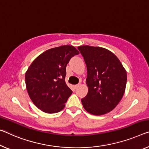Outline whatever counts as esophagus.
Segmentation results:
<instances>
[{"label":"esophagus","mask_w":149,"mask_h":149,"mask_svg":"<svg viewBox=\"0 0 149 149\" xmlns=\"http://www.w3.org/2000/svg\"><path fill=\"white\" fill-rule=\"evenodd\" d=\"M79 86H80V84H77V85H75V86H74V88H75V89H77V87H78Z\"/></svg>","instance_id":"1"}]
</instances>
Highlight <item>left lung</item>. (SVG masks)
I'll use <instances>...</instances> for the list:
<instances>
[{"mask_svg":"<svg viewBox=\"0 0 149 149\" xmlns=\"http://www.w3.org/2000/svg\"><path fill=\"white\" fill-rule=\"evenodd\" d=\"M87 66L88 93L81 99L90 114L104 115L114 109L125 91L127 72L119 59L108 49L90 46H79Z\"/></svg>","mask_w":149,"mask_h":149,"instance_id":"1","label":"left lung"}]
</instances>
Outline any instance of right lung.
<instances>
[{"label": "right lung", "mask_w": 149, "mask_h": 149, "mask_svg": "<svg viewBox=\"0 0 149 149\" xmlns=\"http://www.w3.org/2000/svg\"><path fill=\"white\" fill-rule=\"evenodd\" d=\"M79 54L73 46L56 47L41 54L28 68L25 74L28 93L42 111L55 113L65 107L72 93L65 81L66 65Z\"/></svg>", "instance_id": "add662e5"}]
</instances>
